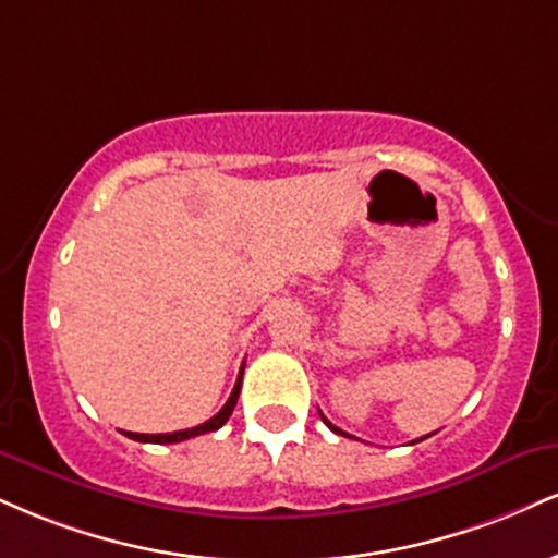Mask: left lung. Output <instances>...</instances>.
I'll list each match as a JSON object with an SVG mask.
<instances>
[{
  "label": "left lung",
  "instance_id": "obj_1",
  "mask_svg": "<svg viewBox=\"0 0 558 558\" xmlns=\"http://www.w3.org/2000/svg\"><path fill=\"white\" fill-rule=\"evenodd\" d=\"M322 421H325V424H327V426H330L335 434H343V436H345V432H340V428H338V426H332V424H330V421H327V418H325V415H322Z\"/></svg>",
  "mask_w": 558,
  "mask_h": 558
}]
</instances>
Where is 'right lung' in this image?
<instances>
[{"instance_id": "right-lung-1", "label": "right lung", "mask_w": 558, "mask_h": 558, "mask_svg": "<svg viewBox=\"0 0 558 558\" xmlns=\"http://www.w3.org/2000/svg\"><path fill=\"white\" fill-rule=\"evenodd\" d=\"M241 374H244V366H241L236 387H233L231 398H228L226 405L220 408V411L215 413L210 421H205V424L184 428V432H171V434H134V432H124V436H130V439H134V441H153V445H177V441L192 439V436H199V434H207V432H218V428L223 426L228 418H231L233 408H236V400H239V392H241Z\"/></svg>"}]
</instances>
